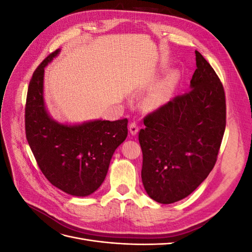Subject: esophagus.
<instances>
[{
  "instance_id": "1",
  "label": "esophagus",
  "mask_w": 252,
  "mask_h": 252,
  "mask_svg": "<svg viewBox=\"0 0 252 252\" xmlns=\"http://www.w3.org/2000/svg\"><path fill=\"white\" fill-rule=\"evenodd\" d=\"M139 131V126L135 122H131L130 125H129V132H130L132 135H135Z\"/></svg>"
}]
</instances>
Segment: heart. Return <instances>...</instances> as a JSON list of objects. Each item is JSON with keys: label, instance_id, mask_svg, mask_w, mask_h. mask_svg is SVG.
<instances>
[{"label": "heart", "instance_id": "1", "mask_svg": "<svg viewBox=\"0 0 252 252\" xmlns=\"http://www.w3.org/2000/svg\"><path fill=\"white\" fill-rule=\"evenodd\" d=\"M177 79L174 75L166 78L164 81L158 84L152 89L151 93L147 95L145 100V105L148 109H158L169 100V97L174 89Z\"/></svg>", "mask_w": 252, "mask_h": 252}]
</instances>
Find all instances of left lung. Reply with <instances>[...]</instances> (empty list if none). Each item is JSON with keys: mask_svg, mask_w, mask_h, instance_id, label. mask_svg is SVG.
<instances>
[{"mask_svg": "<svg viewBox=\"0 0 252 252\" xmlns=\"http://www.w3.org/2000/svg\"><path fill=\"white\" fill-rule=\"evenodd\" d=\"M190 90L144 118L139 132L142 182L152 200L178 202L197 188L216 165L226 127L222 82L195 51Z\"/></svg>", "mask_w": 252, "mask_h": 252, "instance_id": "1", "label": "left lung"}]
</instances>
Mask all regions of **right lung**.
I'll list each match as a JSON object with an SVG mask.
<instances>
[{
  "label": "right lung",
  "instance_id": "right-lung-1",
  "mask_svg": "<svg viewBox=\"0 0 252 252\" xmlns=\"http://www.w3.org/2000/svg\"><path fill=\"white\" fill-rule=\"evenodd\" d=\"M59 52H51L29 82L26 139L41 171L53 186L68 194L86 196L104 182L114 150L127 138L128 120H97L74 126L53 121L45 109L43 78L44 67Z\"/></svg>",
  "mask_w": 252,
  "mask_h": 252
}]
</instances>
